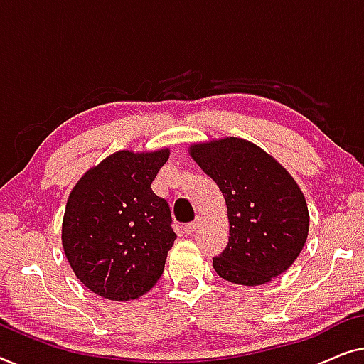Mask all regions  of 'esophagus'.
Listing matches in <instances>:
<instances>
[{
  "label": "esophagus",
  "mask_w": 364,
  "mask_h": 364,
  "mask_svg": "<svg viewBox=\"0 0 364 364\" xmlns=\"http://www.w3.org/2000/svg\"><path fill=\"white\" fill-rule=\"evenodd\" d=\"M198 226H199V219L196 218V221L188 223L186 226H184V232H186V234H193V232L198 229Z\"/></svg>",
  "instance_id": "1"
}]
</instances>
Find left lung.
<instances>
[{
    "label": "left lung",
    "mask_w": 364,
    "mask_h": 364,
    "mask_svg": "<svg viewBox=\"0 0 364 364\" xmlns=\"http://www.w3.org/2000/svg\"><path fill=\"white\" fill-rule=\"evenodd\" d=\"M189 155L226 199L229 242L213 257L219 277L262 285L299 257L309 235V208L299 184L269 153L242 138L194 143Z\"/></svg>",
    "instance_id": "left-lung-1"
}]
</instances>
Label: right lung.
I'll return each instance as SVG.
<instances>
[{
    "label": "right lung",
    "mask_w": 364,
    "mask_h": 364,
    "mask_svg": "<svg viewBox=\"0 0 364 364\" xmlns=\"http://www.w3.org/2000/svg\"><path fill=\"white\" fill-rule=\"evenodd\" d=\"M170 150L117 151L69 194L63 247L75 277L95 295L129 301L161 277L176 234L165 199L151 189Z\"/></svg>",
    "instance_id": "1"
}]
</instances>
